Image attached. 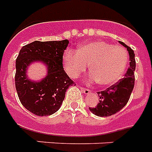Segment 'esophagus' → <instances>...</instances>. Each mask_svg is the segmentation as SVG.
<instances>
[{
	"mask_svg": "<svg viewBox=\"0 0 152 152\" xmlns=\"http://www.w3.org/2000/svg\"><path fill=\"white\" fill-rule=\"evenodd\" d=\"M82 89V91H83V93L85 94H89L91 93V91L89 90V89H86V88H83V87H80Z\"/></svg>",
	"mask_w": 152,
	"mask_h": 152,
	"instance_id": "esophagus-1",
	"label": "esophagus"
}]
</instances>
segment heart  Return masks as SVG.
Here are the masks:
<instances>
[{
    "mask_svg": "<svg viewBox=\"0 0 152 152\" xmlns=\"http://www.w3.org/2000/svg\"><path fill=\"white\" fill-rule=\"evenodd\" d=\"M126 49L102 42H86L78 45L77 50H67L62 58L66 72L72 78H77L90 66L87 81L99 82L108 86L116 83L124 75L128 63Z\"/></svg>",
    "mask_w": 152,
    "mask_h": 152,
    "instance_id": "b5f03b06",
    "label": "heart"
}]
</instances>
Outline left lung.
Instances as JSON below:
<instances>
[{
    "label": "left lung",
    "instance_id": "8db88e82",
    "mask_svg": "<svg viewBox=\"0 0 152 152\" xmlns=\"http://www.w3.org/2000/svg\"><path fill=\"white\" fill-rule=\"evenodd\" d=\"M121 45L126 48L130 57V67L124 75V77L106 91L98 92L99 101L95 107H89L94 115L100 117H107L115 115L122 110L128 102L134 85V70L135 59L134 51L123 42H119Z\"/></svg>",
    "mask_w": 152,
    "mask_h": 152
}]
</instances>
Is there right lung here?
Instances as JSON below:
<instances>
[{"mask_svg":"<svg viewBox=\"0 0 152 152\" xmlns=\"http://www.w3.org/2000/svg\"><path fill=\"white\" fill-rule=\"evenodd\" d=\"M68 45L67 39L35 41L20 49L16 59V90L21 104L34 115L47 116L58 111L68 87L75 85L62 66ZM34 61H42L48 66V75L41 82L31 81L26 75L27 68Z\"/></svg>","mask_w":152,"mask_h":152,"instance_id":"right-lung-1","label":"right lung"}]
</instances>
